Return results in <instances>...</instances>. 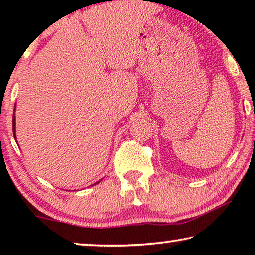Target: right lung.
Here are the masks:
<instances>
[{
    "mask_svg": "<svg viewBox=\"0 0 255 255\" xmlns=\"http://www.w3.org/2000/svg\"><path fill=\"white\" fill-rule=\"evenodd\" d=\"M15 108H16V106H15ZM12 132H13V138H15V140H16V118H15V114H13V117H12ZM99 182H100V181H99ZM99 182H96L94 184H97Z\"/></svg>",
    "mask_w": 255,
    "mask_h": 255,
    "instance_id": "right-lung-1",
    "label": "right lung"
}]
</instances>
